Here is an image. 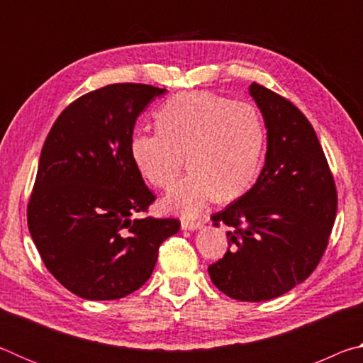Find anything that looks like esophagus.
I'll list each match as a JSON object with an SVG mask.
<instances>
[{
    "label": "esophagus",
    "instance_id": "obj_1",
    "mask_svg": "<svg viewBox=\"0 0 363 363\" xmlns=\"http://www.w3.org/2000/svg\"><path fill=\"white\" fill-rule=\"evenodd\" d=\"M200 225H201L200 220H194V219H187V218L181 219V227L184 230H195V229H199Z\"/></svg>",
    "mask_w": 363,
    "mask_h": 363
}]
</instances>
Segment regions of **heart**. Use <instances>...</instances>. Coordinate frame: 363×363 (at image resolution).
I'll return each mask as SVG.
<instances>
[{
  "mask_svg": "<svg viewBox=\"0 0 363 363\" xmlns=\"http://www.w3.org/2000/svg\"><path fill=\"white\" fill-rule=\"evenodd\" d=\"M157 121V130H138L131 138V158L140 176L169 189L187 162L192 167L164 196L167 211L195 218L218 194L223 200L235 199L255 181L264 126L250 102L194 91L164 104Z\"/></svg>",
  "mask_w": 363,
  "mask_h": 363,
  "instance_id": "obj_1",
  "label": "heart"
}]
</instances>
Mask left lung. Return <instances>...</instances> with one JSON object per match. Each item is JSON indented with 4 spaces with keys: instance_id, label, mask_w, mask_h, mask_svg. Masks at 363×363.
I'll return each mask as SVG.
<instances>
[{
    "instance_id": "obj_1",
    "label": "left lung",
    "mask_w": 363,
    "mask_h": 363,
    "mask_svg": "<svg viewBox=\"0 0 363 363\" xmlns=\"http://www.w3.org/2000/svg\"><path fill=\"white\" fill-rule=\"evenodd\" d=\"M250 94L267 128L266 163L247 194L211 216L230 230L227 253L208 272L227 296L259 303L314 272L335 224L337 194L304 113L262 84H251Z\"/></svg>"
}]
</instances>
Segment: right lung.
<instances>
[{
    "label": "right lung",
    "instance_id": "add662e5",
    "mask_svg": "<svg viewBox=\"0 0 363 363\" xmlns=\"http://www.w3.org/2000/svg\"><path fill=\"white\" fill-rule=\"evenodd\" d=\"M164 91L140 83L91 91L65 107L43 145L28 230L46 269L79 298L139 290L160 245L179 230L174 218L131 219L155 201L131 158L134 125Z\"/></svg>",
    "mask_w": 363,
    "mask_h": 363
}]
</instances>
